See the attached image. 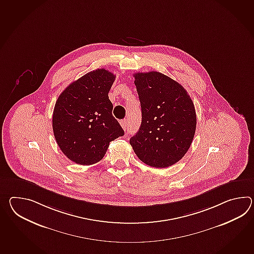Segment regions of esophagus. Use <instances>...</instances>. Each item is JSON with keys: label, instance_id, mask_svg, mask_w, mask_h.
<instances>
[{"label": "esophagus", "instance_id": "34e87169", "mask_svg": "<svg viewBox=\"0 0 254 254\" xmlns=\"http://www.w3.org/2000/svg\"><path fill=\"white\" fill-rule=\"evenodd\" d=\"M120 125H121V127H123V129L126 131L127 128V119L121 120V121H120Z\"/></svg>", "mask_w": 254, "mask_h": 254}]
</instances>
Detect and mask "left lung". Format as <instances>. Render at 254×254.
Listing matches in <instances>:
<instances>
[{
  "mask_svg": "<svg viewBox=\"0 0 254 254\" xmlns=\"http://www.w3.org/2000/svg\"><path fill=\"white\" fill-rule=\"evenodd\" d=\"M134 77L142 122L130 145L142 162L168 168L191 145L197 125L193 102L182 85L163 73H135Z\"/></svg>",
  "mask_w": 254,
  "mask_h": 254,
  "instance_id": "obj_1",
  "label": "left lung"
}]
</instances>
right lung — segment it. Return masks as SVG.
Returning a JSON list of instances; mask_svg holds the SVG:
<instances>
[{"mask_svg": "<svg viewBox=\"0 0 254 254\" xmlns=\"http://www.w3.org/2000/svg\"><path fill=\"white\" fill-rule=\"evenodd\" d=\"M115 79L106 69H96L68 85L57 99L54 135L62 152L74 163L99 162L109 143L124 135L108 98Z\"/></svg>", "mask_w": 254, "mask_h": 254, "instance_id": "obj_1", "label": "right lung"}]
</instances>
